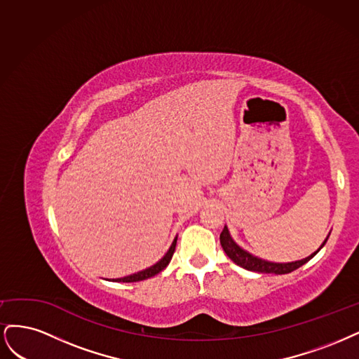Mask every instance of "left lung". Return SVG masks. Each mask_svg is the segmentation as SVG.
Listing matches in <instances>:
<instances>
[{"label": "left lung", "mask_w": 359, "mask_h": 359, "mask_svg": "<svg viewBox=\"0 0 359 359\" xmlns=\"http://www.w3.org/2000/svg\"><path fill=\"white\" fill-rule=\"evenodd\" d=\"M330 237V236H328ZM328 237L325 238V241L322 243L320 248L315 252L311 253L310 257L304 258V259H299V261H295V262H270V261H265V259H261L258 257H253L252 253H249L248 250L241 249L237 243L231 238L229 236V231L226 228V225L224 226L222 233H221V245H222V249L224 252L228 255V258H231V261L236 262L237 265H240V267L246 269L249 271H257V273H273V274H287L291 273L297 269L302 267V265H304L306 262H309L311 258H313L316 253L323 248V245H325Z\"/></svg>", "instance_id": "1"}]
</instances>
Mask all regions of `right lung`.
Returning <instances> with one entry per match:
<instances>
[{
  "label": "right lung",
  "mask_w": 359,
  "mask_h": 359,
  "mask_svg": "<svg viewBox=\"0 0 359 359\" xmlns=\"http://www.w3.org/2000/svg\"><path fill=\"white\" fill-rule=\"evenodd\" d=\"M176 243H177V237L175 238V241L171 243V246H170L168 252L164 255V258L159 259L155 265H152V267H149V269L142 270V271H138V273H134V274H130V276H126V277H121V279H113V282H123V283L140 282V280H146V279H149V277L158 274L159 271H163L168 265V262L171 261V258H172V253H175V249H176Z\"/></svg>",
  "instance_id": "add662e5"
}]
</instances>
